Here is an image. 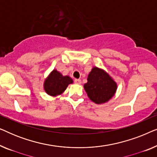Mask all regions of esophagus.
I'll list each match as a JSON object with an SVG mask.
<instances>
[{"label":"esophagus","mask_w":157,"mask_h":157,"mask_svg":"<svg viewBox=\"0 0 157 157\" xmlns=\"http://www.w3.org/2000/svg\"><path fill=\"white\" fill-rule=\"evenodd\" d=\"M74 83H76V84H81V81L80 80V79H77V78H76L74 80Z\"/></svg>","instance_id":"1"}]
</instances>
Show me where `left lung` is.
Listing matches in <instances>:
<instances>
[{
	"label": "left lung",
	"mask_w": 157,
	"mask_h": 157,
	"mask_svg": "<svg viewBox=\"0 0 157 157\" xmlns=\"http://www.w3.org/2000/svg\"><path fill=\"white\" fill-rule=\"evenodd\" d=\"M87 95L92 101L97 104L108 102L114 96L117 83L104 69L96 66L92 68L83 85Z\"/></svg>",
	"instance_id": "8db88e82"
}]
</instances>
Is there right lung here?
Returning <instances> with one entry per match:
<instances>
[{
  "label": "right lung",
  "instance_id": "right-lung-1",
  "mask_svg": "<svg viewBox=\"0 0 157 157\" xmlns=\"http://www.w3.org/2000/svg\"><path fill=\"white\" fill-rule=\"evenodd\" d=\"M71 83H73V79L70 76H63L57 70L53 69L45 79L44 91L49 96H56L63 93Z\"/></svg>",
  "mask_w": 157,
  "mask_h": 157
}]
</instances>
